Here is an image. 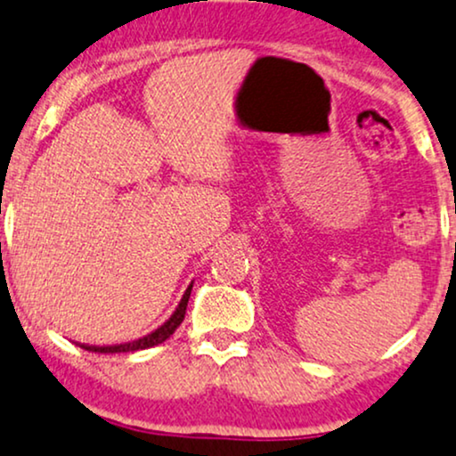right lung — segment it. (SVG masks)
Returning <instances> with one entry per match:
<instances>
[{
	"mask_svg": "<svg viewBox=\"0 0 456 456\" xmlns=\"http://www.w3.org/2000/svg\"><path fill=\"white\" fill-rule=\"evenodd\" d=\"M190 294H191V283L187 286V290L183 292V298H181L176 309L170 315L168 320L162 326L153 330V333L141 337V339H134V341H126V344H115V346H87V344H77L83 347V350L89 352H100V354H117V352H136V350H147V347H153L158 344H164L170 335L179 329V324L183 322L185 318V309H187V301H190Z\"/></svg>",
	"mask_w": 456,
	"mask_h": 456,
	"instance_id": "right-lung-1",
	"label": "right lung"
}]
</instances>
